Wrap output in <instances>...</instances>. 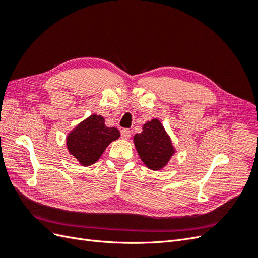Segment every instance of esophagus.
Listing matches in <instances>:
<instances>
[{
	"instance_id": "34e87169",
	"label": "esophagus",
	"mask_w": 258,
	"mask_h": 258,
	"mask_svg": "<svg viewBox=\"0 0 258 258\" xmlns=\"http://www.w3.org/2000/svg\"><path fill=\"white\" fill-rule=\"evenodd\" d=\"M120 135H121V138H122V139L128 140V139L131 137V131H130L129 129H121Z\"/></svg>"
}]
</instances>
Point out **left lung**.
<instances>
[{"label":"left lung","instance_id":"1","mask_svg":"<svg viewBox=\"0 0 258 258\" xmlns=\"http://www.w3.org/2000/svg\"><path fill=\"white\" fill-rule=\"evenodd\" d=\"M135 144L140 158L152 170L166 166L174 153L170 138L158 119L144 124L141 134L135 136Z\"/></svg>","mask_w":258,"mask_h":258}]
</instances>
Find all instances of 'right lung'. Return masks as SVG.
<instances>
[{
  "label": "right lung",
  "mask_w": 258,
  "mask_h": 258,
  "mask_svg": "<svg viewBox=\"0 0 258 258\" xmlns=\"http://www.w3.org/2000/svg\"><path fill=\"white\" fill-rule=\"evenodd\" d=\"M119 136L118 129L105 126L102 116L91 115L68 136L67 145L69 152L83 166H90L100 158L106 146Z\"/></svg>",
  "instance_id": "add662e5"
}]
</instances>
